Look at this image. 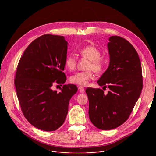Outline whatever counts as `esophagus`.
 Segmentation results:
<instances>
[{
	"instance_id": "34e87169",
	"label": "esophagus",
	"mask_w": 156,
	"mask_h": 156,
	"mask_svg": "<svg viewBox=\"0 0 156 156\" xmlns=\"http://www.w3.org/2000/svg\"><path fill=\"white\" fill-rule=\"evenodd\" d=\"M78 89H79V90H80L81 92H84V88L83 87L80 86V87H78Z\"/></svg>"
}]
</instances>
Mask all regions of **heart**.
<instances>
[{
    "instance_id": "1",
    "label": "heart",
    "mask_w": 156,
    "mask_h": 156,
    "mask_svg": "<svg viewBox=\"0 0 156 156\" xmlns=\"http://www.w3.org/2000/svg\"><path fill=\"white\" fill-rule=\"evenodd\" d=\"M79 53L83 57L89 60L87 69L84 72H79L70 77L69 81L72 84L84 87L94 78L93 70L100 72L104 66V62L100 58L101 51L96 47L87 45L79 50ZM65 66L69 70H73L76 68L77 59L73 55L68 56L64 61Z\"/></svg>"
}]
</instances>
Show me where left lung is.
Segmentation results:
<instances>
[{
  "instance_id": "1",
  "label": "left lung",
  "mask_w": 156,
  "mask_h": 156,
  "mask_svg": "<svg viewBox=\"0 0 156 156\" xmlns=\"http://www.w3.org/2000/svg\"><path fill=\"white\" fill-rule=\"evenodd\" d=\"M108 40L109 65L98 83L109 91L105 94L100 88L86 89L90 120L102 130L115 129L128 119L143 89L141 64L133 46L118 36Z\"/></svg>"
}]
</instances>
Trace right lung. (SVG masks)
Listing matches in <instances>:
<instances>
[{
    "label": "right lung",
    "mask_w": 156,
    "mask_h": 156,
    "mask_svg": "<svg viewBox=\"0 0 156 156\" xmlns=\"http://www.w3.org/2000/svg\"><path fill=\"white\" fill-rule=\"evenodd\" d=\"M68 42L62 36L44 34L27 47L17 65L14 84L21 111L36 128L55 131L63 124L75 84H64L57 93L54 83L64 84L63 72Z\"/></svg>",
    "instance_id": "1"
}]
</instances>
